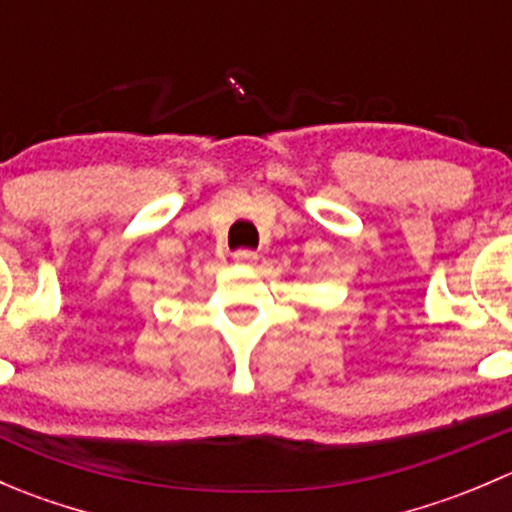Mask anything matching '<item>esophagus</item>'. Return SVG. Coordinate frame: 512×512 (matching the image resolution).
I'll list each match as a JSON object with an SVG mask.
<instances>
[{"label": "esophagus", "instance_id": "34e87169", "mask_svg": "<svg viewBox=\"0 0 512 512\" xmlns=\"http://www.w3.org/2000/svg\"><path fill=\"white\" fill-rule=\"evenodd\" d=\"M232 257H235V262H240V265H252V262H257V252L252 250H237L232 252Z\"/></svg>", "mask_w": 512, "mask_h": 512}]
</instances>
